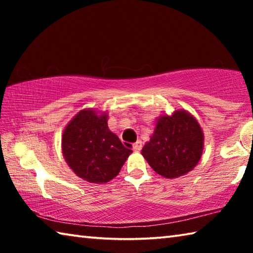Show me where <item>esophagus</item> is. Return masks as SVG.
Segmentation results:
<instances>
[{"mask_svg":"<svg viewBox=\"0 0 253 253\" xmlns=\"http://www.w3.org/2000/svg\"><path fill=\"white\" fill-rule=\"evenodd\" d=\"M142 147H143V145H142V142H140V140H137L136 143L132 144V149H134L135 152H139L140 149H142Z\"/></svg>","mask_w":253,"mask_h":253,"instance_id":"esophagus-1","label":"esophagus"}]
</instances>
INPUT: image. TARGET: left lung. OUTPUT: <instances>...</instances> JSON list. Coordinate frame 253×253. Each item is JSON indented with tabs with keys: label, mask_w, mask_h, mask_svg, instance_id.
I'll list each match as a JSON object with an SVG mask.
<instances>
[{
	"label": "left lung",
	"mask_w": 253,
	"mask_h": 253,
	"mask_svg": "<svg viewBox=\"0 0 253 253\" xmlns=\"http://www.w3.org/2000/svg\"><path fill=\"white\" fill-rule=\"evenodd\" d=\"M204 136L198 121L185 110L158 117L142 155L157 174L166 178L185 175L198 164L203 153Z\"/></svg>",
	"instance_id": "8db88e82"
}]
</instances>
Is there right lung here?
Masks as SVG:
<instances>
[{"instance_id": "obj_1", "label": "right lung", "mask_w": 253, "mask_h": 253, "mask_svg": "<svg viewBox=\"0 0 253 253\" xmlns=\"http://www.w3.org/2000/svg\"><path fill=\"white\" fill-rule=\"evenodd\" d=\"M108 115L80 110L63 130V157L77 176L102 184L116 177L131 149L122 144L107 124Z\"/></svg>"}]
</instances>
